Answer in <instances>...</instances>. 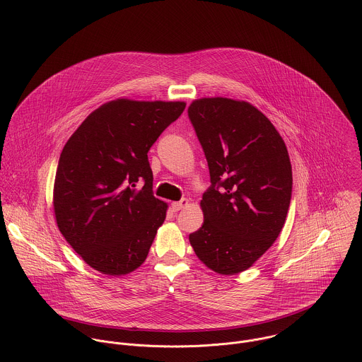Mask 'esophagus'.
<instances>
[{
    "label": "esophagus",
    "mask_w": 362,
    "mask_h": 362,
    "mask_svg": "<svg viewBox=\"0 0 362 362\" xmlns=\"http://www.w3.org/2000/svg\"><path fill=\"white\" fill-rule=\"evenodd\" d=\"M187 206H189V200L187 199H182L180 202H173L170 207H172L173 211H179V210H182V209H185Z\"/></svg>",
    "instance_id": "1"
}]
</instances>
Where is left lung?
<instances>
[{"mask_svg":"<svg viewBox=\"0 0 362 362\" xmlns=\"http://www.w3.org/2000/svg\"><path fill=\"white\" fill-rule=\"evenodd\" d=\"M187 112L211 180L200 202L203 226L189 241L207 268L235 275L282 231L292 197L289 153L272 122L247 101L199 98Z\"/></svg>","mask_w":362,"mask_h":362,"instance_id":"1","label":"left lung"}]
</instances>
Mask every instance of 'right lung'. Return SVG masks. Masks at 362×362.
Segmentation results:
<instances>
[{
	"mask_svg": "<svg viewBox=\"0 0 362 362\" xmlns=\"http://www.w3.org/2000/svg\"><path fill=\"white\" fill-rule=\"evenodd\" d=\"M185 107L117 98L94 110L66 142L53 186L54 217L93 269L121 276L145 262L168 210L153 196L148 151Z\"/></svg>",
	"mask_w": 362,
	"mask_h": 362,
	"instance_id": "obj_1",
	"label": "right lung"
}]
</instances>
